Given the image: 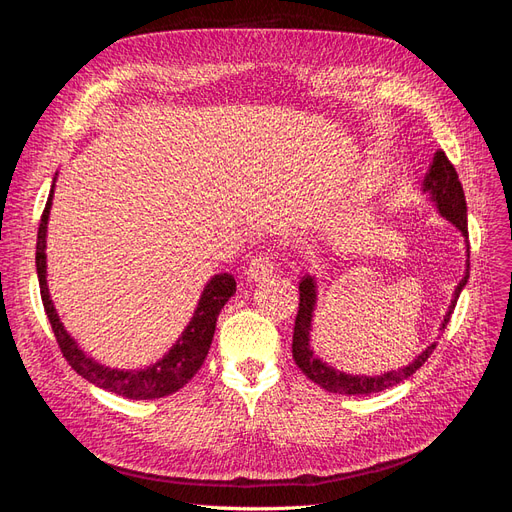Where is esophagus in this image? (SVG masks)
<instances>
[{
	"label": "esophagus",
	"instance_id": "34e87169",
	"mask_svg": "<svg viewBox=\"0 0 512 512\" xmlns=\"http://www.w3.org/2000/svg\"><path fill=\"white\" fill-rule=\"evenodd\" d=\"M245 273L252 282L267 280V277L273 273V260L269 256H256V258H252L250 265H247Z\"/></svg>",
	"mask_w": 512,
	"mask_h": 512
}]
</instances>
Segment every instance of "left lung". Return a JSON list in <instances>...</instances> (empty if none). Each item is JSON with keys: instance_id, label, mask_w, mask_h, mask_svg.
<instances>
[{"instance_id": "left-lung-1", "label": "left lung", "mask_w": 512, "mask_h": 512, "mask_svg": "<svg viewBox=\"0 0 512 512\" xmlns=\"http://www.w3.org/2000/svg\"><path fill=\"white\" fill-rule=\"evenodd\" d=\"M423 192H427L431 196L438 213L451 224H455L468 243L466 196H463V188H461V181L457 177V170L451 164V160L446 158L444 151L433 153V162H431L429 173L425 175V181H423ZM468 258H470V245H468ZM468 277H470V260H466V273H463L461 282L455 288L453 301H451V305H448V312L442 320L440 331H444L448 320H451V314L457 305L459 294L468 284ZM314 309H316V280L312 275H305L299 284V314H297V320H294L292 359L309 380L316 382L318 386H322V389L329 393L371 395V393H380L384 389H391V386L408 380L414 371L429 359L433 348H436V344H438V342L429 344L410 365L401 367V369H393V371H384V374H380V376L344 374V371H339V369L331 367L329 363L318 359L312 346H309V331H312Z\"/></svg>"}]
</instances>
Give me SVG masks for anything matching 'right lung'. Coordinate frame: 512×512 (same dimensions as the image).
Instances as JSON below:
<instances>
[{"label":"right lung","mask_w":512,"mask_h":512,"mask_svg":"<svg viewBox=\"0 0 512 512\" xmlns=\"http://www.w3.org/2000/svg\"><path fill=\"white\" fill-rule=\"evenodd\" d=\"M53 188L40 218L38 243H36V271H38L44 312L49 316L61 354L66 356L68 365L76 371V374L83 376L91 384L100 386L104 391H111L128 399H158V397L173 395L175 391L181 389V386L188 384V380L194 378L200 365L205 363L207 352L211 348V339L215 333V322H218V316L222 312V307L226 305V301L237 290L235 277L228 273L211 277L203 294H200V301L190 324L177 339V344L170 348L160 361L149 365L147 369H130V371L106 367L91 359V356H87L79 348V344L70 337V333L64 329V324H61L55 312V305L51 301L49 286H46V224H49V213L53 205Z\"/></svg>","instance_id":"1"}]
</instances>
